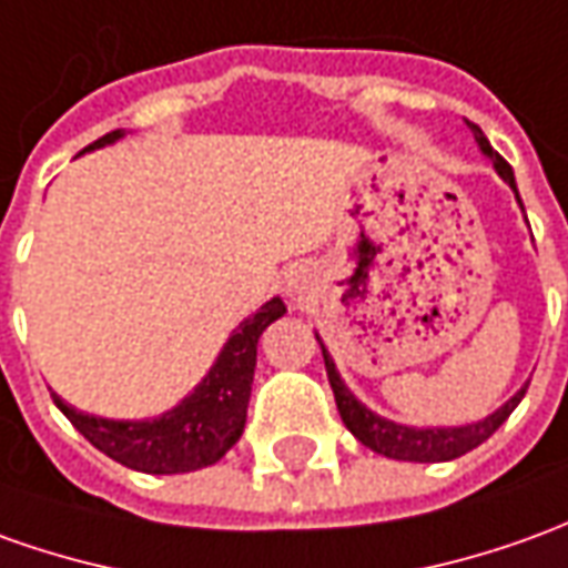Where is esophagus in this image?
Segmentation results:
<instances>
[{
  "label": "esophagus",
  "instance_id": "1",
  "mask_svg": "<svg viewBox=\"0 0 568 568\" xmlns=\"http://www.w3.org/2000/svg\"><path fill=\"white\" fill-rule=\"evenodd\" d=\"M303 284H306V281H303V275L287 277V296H293V300H296V296H303V291H306Z\"/></svg>",
  "mask_w": 568,
  "mask_h": 568
}]
</instances>
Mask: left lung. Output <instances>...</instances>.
Listing matches in <instances>:
<instances>
[{
  "label": "left lung",
  "mask_w": 568,
  "mask_h": 568,
  "mask_svg": "<svg viewBox=\"0 0 568 568\" xmlns=\"http://www.w3.org/2000/svg\"><path fill=\"white\" fill-rule=\"evenodd\" d=\"M473 129V139L479 144V151L486 154L491 163H495V170L498 175L507 182V185L516 191V179L514 170H510V163L500 158L498 151L488 144V139L483 135V129L470 123ZM516 201H519V194H516ZM523 206V203H519ZM322 343V339H318ZM322 355H324V367H327V381H331V389H334L336 398V410H339V417H343V424L349 429L355 439L367 445L371 452H377L383 457H393V460H414V464H439V460H455V457L467 455L473 452L476 445H483V442L498 429L514 408L523 402L526 396V389H529V383L516 393L514 398H507L504 405H500L495 414H488L483 420H476V424L467 426H405V424H393V420H386L381 414H374L371 408H365L358 398L352 396L349 386L343 383V377L336 374L334 358L327 355L322 343Z\"/></svg>",
  "instance_id": "obj_1"
}]
</instances>
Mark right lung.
<instances>
[{
    "label": "right lung",
    "mask_w": 568,
    "mask_h": 568,
    "mask_svg": "<svg viewBox=\"0 0 568 568\" xmlns=\"http://www.w3.org/2000/svg\"><path fill=\"white\" fill-rule=\"evenodd\" d=\"M116 139H123L120 129L101 135L85 151L113 144ZM284 312L287 306L281 303V296H272L256 315L237 324V331L219 352L216 365L194 386V393L154 420H108L95 414H82L52 393L54 405L64 410V417L98 452H104L123 467L154 476L210 467L219 457H225V452L244 433L250 386L256 371V346L262 331Z\"/></svg>",
    "instance_id": "right-lung-1"
}]
</instances>
